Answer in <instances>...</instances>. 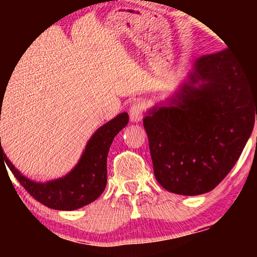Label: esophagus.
Here are the masks:
<instances>
[{
    "label": "esophagus",
    "mask_w": 257,
    "mask_h": 257,
    "mask_svg": "<svg viewBox=\"0 0 257 257\" xmlns=\"http://www.w3.org/2000/svg\"><path fill=\"white\" fill-rule=\"evenodd\" d=\"M129 116H131V120L133 123H138L143 119L144 116V106L141 102H135L129 110Z\"/></svg>",
    "instance_id": "esophagus-1"
}]
</instances>
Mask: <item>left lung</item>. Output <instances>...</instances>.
Here are the masks:
<instances>
[{
  "label": "left lung",
  "instance_id": "obj_1",
  "mask_svg": "<svg viewBox=\"0 0 257 257\" xmlns=\"http://www.w3.org/2000/svg\"><path fill=\"white\" fill-rule=\"evenodd\" d=\"M255 117L257 73L229 49L197 59L178 90L144 118L159 185L182 196L214 190L240 157Z\"/></svg>",
  "mask_w": 257,
  "mask_h": 257
}]
</instances>
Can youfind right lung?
<instances>
[{"label": "right lung", "instance_id": "1", "mask_svg": "<svg viewBox=\"0 0 257 257\" xmlns=\"http://www.w3.org/2000/svg\"><path fill=\"white\" fill-rule=\"evenodd\" d=\"M1 101L4 99L1 98ZM122 112L91 135L78 163L63 178L37 182L23 175L5 155L0 141V163L7 164L23 187L35 199L55 210H76L98 199L107 182V155L114 137L128 124ZM1 139V138H0Z\"/></svg>", "mask_w": 257, "mask_h": 257}]
</instances>
